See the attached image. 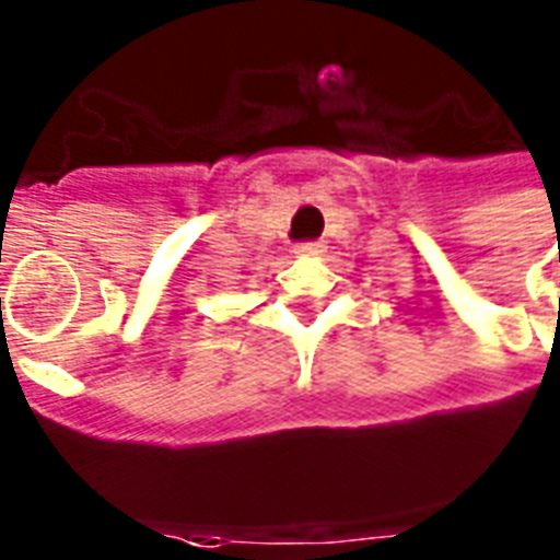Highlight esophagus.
I'll return each instance as SVG.
<instances>
[{"label":"esophagus","instance_id":"esophagus-1","mask_svg":"<svg viewBox=\"0 0 560 560\" xmlns=\"http://www.w3.org/2000/svg\"><path fill=\"white\" fill-rule=\"evenodd\" d=\"M293 253H296V255H323L325 244H323V241H314V244H299Z\"/></svg>","mask_w":560,"mask_h":560}]
</instances>
